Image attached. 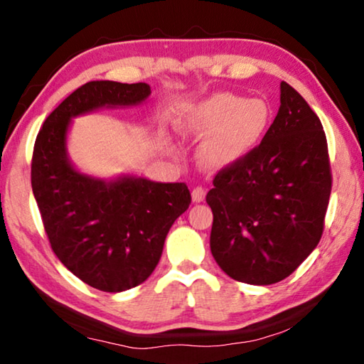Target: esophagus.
Here are the masks:
<instances>
[{"mask_svg":"<svg viewBox=\"0 0 364 364\" xmlns=\"http://www.w3.org/2000/svg\"><path fill=\"white\" fill-rule=\"evenodd\" d=\"M205 189L204 188H200V186H197V188H194L193 189V193H191V197H193V202L194 204H199V202H202L205 199Z\"/></svg>","mask_w":364,"mask_h":364,"instance_id":"esophagus-1","label":"esophagus"}]
</instances>
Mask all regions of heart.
Here are the masks:
<instances>
[{"mask_svg": "<svg viewBox=\"0 0 364 364\" xmlns=\"http://www.w3.org/2000/svg\"><path fill=\"white\" fill-rule=\"evenodd\" d=\"M271 110L260 97L215 93L184 110L178 128L199 146V160L208 170H226L241 164L267 134Z\"/></svg>", "mask_w": 364, "mask_h": 364, "instance_id": "obj_1", "label": "heart"}]
</instances>
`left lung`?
I'll return each instance as SVG.
<instances>
[{
	"mask_svg": "<svg viewBox=\"0 0 364 364\" xmlns=\"http://www.w3.org/2000/svg\"><path fill=\"white\" fill-rule=\"evenodd\" d=\"M323 125L291 85L260 146L221 170L208 191L210 250L230 278L254 286L286 279L323 234L331 196Z\"/></svg>",
	"mask_w": 364,
	"mask_h": 364,
	"instance_id": "8db88e82",
	"label": "left lung"
}]
</instances>
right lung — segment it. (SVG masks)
<instances>
[{"instance_id":"add662e5","label":"right lung","mask_w":364,"mask_h":364,"mask_svg":"<svg viewBox=\"0 0 364 364\" xmlns=\"http://www.w3.org/2000/svg\"><path fill=\"white\" fill-rule=\"evenodd\" d=\"M149 96L147 83L90 82L53 110L35 141L32 189L54 254L78 279L104 292L128 291L149 278L191 194L184 183L85 173L70 160L69 132L75 117L134 107Z\"/></svg>"}]
</instances>
